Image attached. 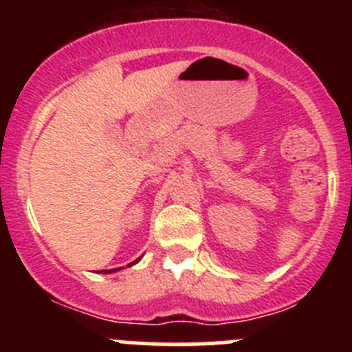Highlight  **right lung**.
<instances>
[{
	"label": "right lung",
	"mask_w": 352,
	"mask_h": 352,
	"mask_svg": "<svg viewBox=\"0 0 352 352\" xmlns=\"http://www.w3.org/2000/svg\"><path fill=\"white\" fill-rule=\"evenodd\" d=\"M136 262H140V258H136V261H134V262H131V264H129V267H131V265H134V264H136ZM117 269H122V267H117ZM117 269H110V271H100V272H102V274H110V272L117 271Z\"/></svg>",
	"instance_id": "obj_1"
}]
</instances>
